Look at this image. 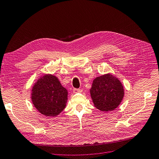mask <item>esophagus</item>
<instances>
[{
	"instance_id": "1",
	"label": "esophagus",
	"mask_w": 159,
	"mask_h": 159,
	"mask_svg": "<svg viewBox=\"0 0 159 159\" xmlns=\"http://www.w3.org/2000/svg\"><path fill=\"white\" fill-rule=\"evenodd\" d=\"M82 92V89H74L73 92L74 93H77V92Z\"/></svg>"
}]
</instances>
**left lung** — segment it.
<instances>
[{
	"mask_svg": "<svg viewBox=\"0 0 159 159\" xmlns=\"http://www.w3.org/2000/svg\"><path fill=\"white\" fill-rule=\"evenodd\" d=\"M94 106L101 111H112L122 102L125 89L116 76L106 74L95 78L89 89Z\"/></svg>",
	"mask_w": 159,
	"mask_h": 159,
	"instance_id": "left-lung-1",
	"label": "left lung"
}]
</instances>
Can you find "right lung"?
I'll list each match as a JSON object with an SVG mask.
<instances>
[{
	"label": "right lung",
	"instance_id": "right-lung-1",
	"mask_svg": "<svg viewBox=\"0 0 159 159\" xmlns=\"http://www.w3.org/2000/svg\"><path fill=\"white\" fill-rule=\"evenodd\" d=\"M68 92L53 74H44L34 83L31 91L33 105L47 117L59 115L66 107Z\"/></svg>",
	"mask_w": 159,
	"mask_h": 159
}]
</instances>
